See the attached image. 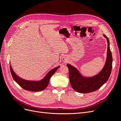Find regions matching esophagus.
<instances>
[{"label":"esophagus","mask_w":121,"mask_h":121,"mask_svg":"<svg viewBox=\"0 0 121 121\" xmlns=\"http://www.w3.org/2000/svg\"><path fill=\"white\" fill-rule=\"evenodd\" d=\"M67 60H68L67 57L66 56H63V61H64V62H65H65L67 61Z\"/></svg>","instance_id":"esophagus-1"}]
</instances>
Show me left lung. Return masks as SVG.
I'll list each match as a JSON object with an SVG mask.
<instances>
[{"label":"left lung","mask_w":121,"mask_h":121,"mask_svg":"<svg viewBox=\"0 0 121 121\" xmlns=\"http://www.w3.org/2000/svg\"><path fill=\"white\" fill-rule=\"evenodd\" d=\"M104 36L108 41L107 57L103 69L98 74L92 77H84L74 67L69 64L67 65L71 86L78 92L87 93L98 90L108 81L110 76L112 69V54L109 48V39L105 35Z\"/></svg>","instance_id":"8db88e82"}]
</instances>
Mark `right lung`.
Segmentation results:
<instances>
[{
	"mask_svg": "<svg viewBox=\"0 0 121 121\" xmlns=\"http://www.w3.org/2000/svg\"><path fill=\"white\" fill-rule=\"evenodd\" d=\"M58 68L59 67L55 68L49 71L47 73L44 78H43L41 81H27V80H25L19 77L13 71V69L10 65L11 74L12 75L13 80L24 89L30 91H40L45 89L48 85L51 77L54 74Z\"/></svg>",
	"mask_w": 121,
	"mask_h": 121,
	"instance_id": "1",
	"label": "right lung"
}]
</instances>
